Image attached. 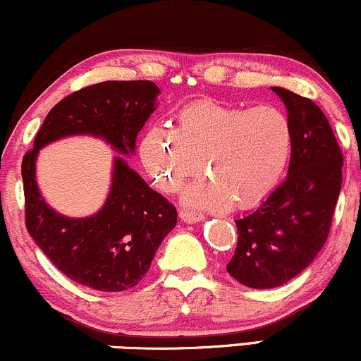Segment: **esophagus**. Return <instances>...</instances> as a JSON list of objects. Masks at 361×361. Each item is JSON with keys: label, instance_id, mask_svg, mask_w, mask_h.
Returning <instances> with one entry per match:
<instances>
[{"label": "esophagus", "instance_id": "34e87169", "mask_svg": "<svg viewBox=\"0 0 361 361\" xmlns=\"http://www.w3.org/2000/svg\"><path fill=\"white\" fill-rule=\"evenodd\" d=\"M179 216L184 223H197L204 219V216L201 213H197V211H190V209H180Z\"/></svg>", "mask_w": 361, "mask_h": 361}]
</instances>
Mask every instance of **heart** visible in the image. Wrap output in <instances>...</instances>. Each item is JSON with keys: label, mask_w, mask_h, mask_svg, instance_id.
Wrapping results in <instances>:
<instances>
[{"label": "heart", "mask_w": 361, "mask_h": 361, "mask_svg": "<svg viewBox=\"0 0 361 361\" xmlns=\"http://www.w3.org/2000/svg\"><path fill=\"white\" fill-rule=\"evenodd\" d=\"M294 130L281 108H255L201 99L185 104L173 130L150 126L140 157L155 185L167 194L199 171L202 177L184 190V202L204 209H238L260 204L272 194L289 165Z\"/></svg>", "instance_id": "b5f03b06"}]
</instances>
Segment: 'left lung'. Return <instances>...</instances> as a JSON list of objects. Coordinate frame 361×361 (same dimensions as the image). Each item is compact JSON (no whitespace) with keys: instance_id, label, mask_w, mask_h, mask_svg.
<instances>
[{"instance_id":"obj_1","label":"left lung","mask_w":361,"mask_h":361,"mask_svg":"<svg viewBox=\"0 0 361 361\" xmlns=\"http://www.w3.org/2000/svg\"><path fill=\"white\" fill-rule=\"evenodd\" d=\"M294 130L289 176L252 213L236 219L238 243L226 265L235 281L272 289L311 265L331 228L343 152L328 118L309 97L272 87Z\"/></svg>"}]
</instances>
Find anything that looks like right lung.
Instances as JSON below:
<instances>
[{"instance_id": "add662e5", "label": "right lung", "mask_w": 361, "mask_h": 361, "mask_svg": "<svg viewBox=\"0 0 361 361\" xmlns=\"http://www.w3.org/2000/svg\"><path fill=\"white\" fill-rule=\"evenodd\" d=\"M159 92L152 80H106L79 89L50 109L33 148L23 157L27 230L50 262L80 286L101 292L137 286L177 224V211L116 157L104 206L89 218H66L40 196L35 180L38 150L69 135H92L121 154H133Z\"/></svg>"}]
</instances>
